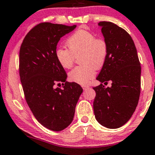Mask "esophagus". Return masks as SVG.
<instances>
[{
    "instance_id": "34e87169",
    "label": "esophagus",
    "mask_w": 155,
    "mask_h": 155,
    "mask_svg": "<svg viewBox=\"0 0 155 155\" xmlns=\"http://www.w3.org/2000/svg\"><path fill=\"white\" fill-rule=\"evenodd\" d=\"M82 87H83V89H84V90H86V89H87L88 88H89V86H87V85H86V86H83Z\"/></svg>"
}]
</instances>
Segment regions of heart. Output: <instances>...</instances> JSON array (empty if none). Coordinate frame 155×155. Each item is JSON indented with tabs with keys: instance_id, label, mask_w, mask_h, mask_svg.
Returning <instances> with one entry per match:
<instances>
[{
	"instance_id": "obj_1",
	"label": "heart",
	"mask_w": 155,
	"mask_h": 155,
	"mask_svg": "<svg viewBox=\"0 0 155 155\" xmlns=\"http://www.w3.org/2000/svg\"><path fill=\"white\" fill-rule=\"evenodd\" d=\"M68 48H59L56 50L57 62L63 68H71L75 57L80 56L81 66L68 73V79L85 85L95 74V68L104 64L108 54L107 43L104 39L96 38L95 34L84 30H77L66 41Z\"/></svg>"
}]
</instances>
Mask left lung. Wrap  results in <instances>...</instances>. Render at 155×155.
<instances>
[{
    "mask_svg": "<svg viewBox=\"0 0 155 155\" xmlns=\"http://www.w3.org/2000/svg\"><path fill=\"white\" fill-rule=\"evenodd\" d=\"M98 26L107 43L108 54L96 78L101 84L93 88L96 92L94 113L101 125L116 129L130 119L138 104L141 66L134 42L126 30L110 21L99 22ZM110 80L112 86L105 87Z\"/></svg>",
    "mask_w": 155,
    "mask_h": 155,
    "instance_id": "8db88e82",
    "label": "left lung"
}]
</instances>
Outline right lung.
<instances>
[{
    "label": "right lung",
    "mask_w": 155,
    "mask_h": 155,
    "mask_svg": "<svg viewBox=\"0 0 155 155\" xmlns=\"http://www.w3.org/2000/svg\"><path fill=\"white\" fill-rule=\"evenodd\" d=\"M75 28L39 24L26 35L19 52V74L27 103L38 122L54 131L71 123L83 92L77 83L66 81V71L55 56L60 38ZM57 82L65 83L63 89L54 87Z\"/></svg>",
    "instance_id": "add662e5"
}]
</instances>
